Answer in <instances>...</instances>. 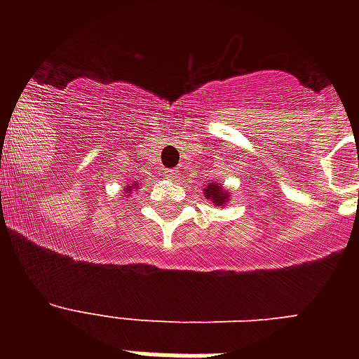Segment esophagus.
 Returning a JSON list of instances; mask_svg holds the SVG:
<instances>
[{
  "mask_svg": "<svg viewBox=\"0 0 359 359\" xmlns=\"http://www.w3.org/2000/svg\"><path fill=\"white\" fill-rule=\"evenodd\" d=\"M165 177H168V179H179V171H177V169H165Z\"/></svg>",
  "mask_w": 359,
  "mask_h": 359,
  "instance_id": "34e87169",
  "label": "esophagus"
}]
</instances>
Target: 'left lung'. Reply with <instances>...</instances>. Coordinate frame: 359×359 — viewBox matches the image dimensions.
<instances>
[{"label": "left lung", "mask_w": 359, "mask_h": 359, "mask_svg": "<svg viewBox=\"0 0 359 359\" xmlns=\"http://www.w3.org/2000/svg\"><path fill=\"white\" fill-rule=\"evenodd\" d=\"M205 194H207L208 199H212V203H216V205H225V203H227V191L222 190V186L219 184L207 186Z\"/></svg>", "instance_id": "obj_1"}]
</instances>
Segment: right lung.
Here are the masks:
<instances>
[{"instance_id": "obj_1", "label": "right lung", "mask_w": 359, "mask_h": 359, "mask_svg": "<svg viewBox=\"0 0 359 359\" xmlns=\"http://www.w3.org/2000/svg\"><path fill=\"white\" fill-rule=\"evenodd\" d=\"M128 194H130V188H128Z\"/></svg>"}]
</instances>
